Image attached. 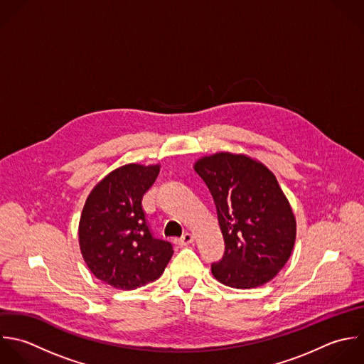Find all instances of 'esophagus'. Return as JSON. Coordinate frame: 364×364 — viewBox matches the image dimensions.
Masks as SVG:
<instances>
[{"label": "esophagus", "mask_w": 364, "mask_h": 364, "mask_svg": "<svg viewBox=\"0 0 364 364\" xmlns=\"http://www.w3.org/2000/svg\"><path fill=\"white\" fill-rule=\"evenodd\" d=\"M193 241H194V237H193L190 232H186V234H183L180 238H176V240H174V242H176L177 245H181V247L188 245V244H191Z\"/></svg>", "instance_id": "obj_1"}]
</instances>
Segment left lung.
Wrapping results in <instances>:
<instances>
[{"label":"left lung","mask_w":364,"mask_h":364,"mask_svg":"<svg viewBox=\"0 0 364 364\" xmlns=\"http://www.w3.org/2000/svg\"><path fill=\"white\" fill-rule=\"evenodd\" d=\"M194 170L217 208L225 251L213 275L237 289L261 287L288 262L296 221L277 177L262 163L232 153L200 159Z\"/></svg>","instance_id":"left-lung-1"}]
</instances>
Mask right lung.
Wrapping results in <instances>:
<instances>
[{
	"instance_id": "1",
	"label": "right lung",
	"mask_w": 364,
	"mask_h": 364,
	"mask_svg": "<svg viewBox=\"0 0 364 364\" xmlns=\"http://www.w3.org/2000/svg\"><path fill=\"white\" fill-rule=\"evenodd\" d=\"M160 166L126 164L90 191L79 221V245L90 272L117 289L156 281L173 257V245L151 234L141 205Z\"/></svg>"
}]
</instances>
